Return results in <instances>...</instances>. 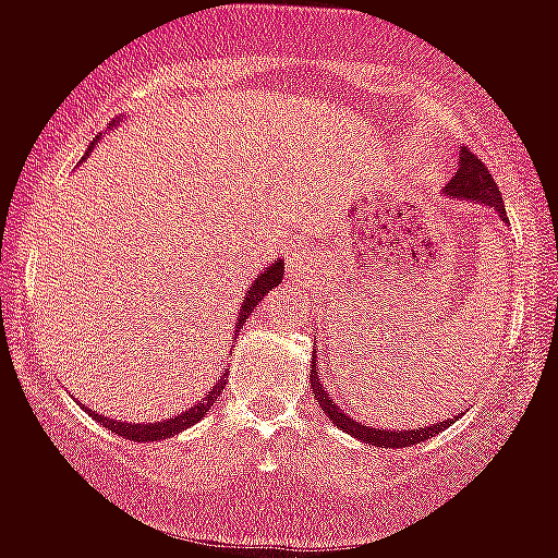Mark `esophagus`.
I'll list each match as a JSON object with an SVG mask.
<instances>
[{
    "label": "esophagus",
    "mask_w": 558,
    "mask_h": 558,
    "mask_svg": "<svg viewBox=\"0 0 558 558\" xmlns=\"http://www.w3.org/2000/svg\"><path fill=\"white\" fill-rule=\"evenodd\" d=\"M311 262H314V255H311V250L303 247H294L286 255V267H289V275H294V278H303L311 269Z\"/></svg>",
    "instance_id": "1"
}]
</instances>
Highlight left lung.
<instances>
[{
	"label": "left lung",
	"instance_id": "1",
	"mask_svg": "<svg viewBox=\"0 0 558 558\" xmlns=\"http://www.w3.org/2000/svg\"><path fill=\"white\" fill-rule=\"evenodd\" d=\"M444 195L451 197V201H471V203H482V206H490L501 220H507V208H504L501 192H498L496 181H493L490 170L484 168L482 161L471 154L468 148H460V161H457V173L451 175L449 184L444 186ZM311 388H314L316 399H319V408L330 415L332 424L338 429H343L347 435L357 437L363 444L368 446H379V449H404V446H415L424 444L429 437L440 435V429L454 424L462 413L451 415V418L440 421V424L432 426H415V429H383V426H366L361 421L352 418L350 413H343L332 397L325 390V383L319 379V361H316V352L311 357Z\"/></svg>",
	"mask_w": 558,
	"mask_h": 558
}]
</instances>
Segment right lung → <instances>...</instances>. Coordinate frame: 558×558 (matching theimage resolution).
Instances as JSON below:
<instances>
[{
  "label": "right lung",
  "instance_id": "1",
  "mask_svg": "<svg viewBox=\"0 0 558 558\" xmlns=\"http://www.w3.org/2000/svg\"><path fill=\"white\" fill-rule=\"evenodd\" d=\"M121 121H123V118L112 121V123H109V129H114ZM96 143H98V137L93 140L90 148H87L85 156H90L93 145H96ZM280 280H283V262H280V258L275 264H269L267 269H262V275H255V280H253V283H250L247 294H244L242 303H239V316H236V322H233V327H236V330H233V336H236V332L242 330V325L250 319V314H253V311L258 308V303H262V300H264V294H269V291H272L275 286L280 283ZM226 383H228V372L222 374V377L217 379L215 385H211V390H208L206 397H203V402L192 404V408H186L184 413H179V415H175V418H165V421H159V424H129V421L107 418V415L93 413L90 408H82V410H87V413H90L93 418L98 421V424L107 426V429H112L114 435L126 437V440H134V444H154V440H165V437H170V435H179L181 429H190V426H195L197 421H201L203 415L208 413V410L215 408L217 397H220V393H222Z\"/></svg>",
  "mask_w": 558,
  "mask_h": 558
}]
</instances>
